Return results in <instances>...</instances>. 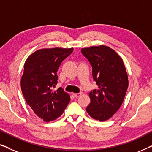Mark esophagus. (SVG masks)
<instances>
[{"label":"esophagus","mask_w":152,"mask_h":152,"mask_svg":"<svg viewBox=\"0 0 152 152\" xmlns=\"http://www.w3.org/2000/svg\"><path fill=\"white\" fill-rule=\"evenodd\" d=\"M82 95V92H80V93H72V95H73L75 97H76V98H77V97H80Z\"/></svg>","instance_id":"esophagus-1"}]
</instances>
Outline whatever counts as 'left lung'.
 Returning <instances> with one entry per match:
<instances>
[{
	"label": "left lung",
	"mask_w": 152,
	"mask_h": 152,
	"mask_svg": "<svg viewBox=\"0 0 152 152\" xmlns=\"http://www.w3.org/2000/svg\"><path fill=\"white\" fill-rule=\"evenodd\" d=\"M92 66L93 80L98 88L89 93L91 103L86 111L93 119L106 121L122 105L129 82L122 58L105 45L81 50Z\"/></svg>",
	"instance_id": "1"
}]
</instances>
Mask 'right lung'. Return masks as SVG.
Listing matches in <instances>:
<instances>
[{
	"instance_id": "obj_1",
	"label": "right lung",
	"mask_w": 152,
	"mask_h": 152,
	"mask_svg": "<svg viewBox=\"0 0 152 152\" xmlns=\"http://www.w3.org/2000/svg\"><path fill=\"white\" fill-rule=\"evenodd\" d=\"M73 48L41 49L32 54L24 64L20 87L26 102L34 113L45 122L62 115L70 102V96L57 84V72L61 62Z\"/></svg>"
}]
</instances>
